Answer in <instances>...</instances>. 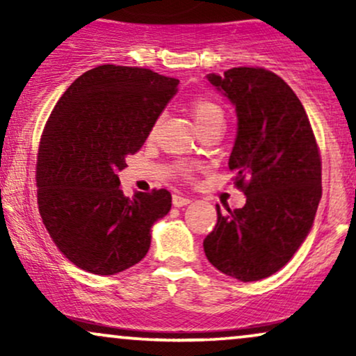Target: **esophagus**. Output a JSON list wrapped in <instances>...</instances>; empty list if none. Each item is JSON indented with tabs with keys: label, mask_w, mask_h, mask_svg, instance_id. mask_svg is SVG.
<instances>
[{
	"label": "esophagus",
	"mask_w": 356,
	"mask_h": 356,
	"mask_svg": "<svg viewBox=\"0 0 356 356\" xmlns=\"http://www.w3.org/2000/svg\"><path fill=\"white\" fill-rule=\"evenodd\" d=\"M189 202H191V199L186 197V195H182V194L172 195V204L175 207H184V206H187Z\"/></svg>",
	"instance_id": "34e87169"
}]
</instances>
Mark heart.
Wrapping results in <instances>:
<instances>
[{
	"label": "heart",
	"mask_w": 356,
	"mask_h": 356,
	"mask_svg": "<svg viewBox=\"0 0 356 356\" xmlns=\"http://www.w3.org/2000/svg\"><path fill=\"white\" fill-rule=\"evenodd\" d=\"M191 113L201 130L212 124H222L224 122V110L220 108L219 104L207 99V97H195L191 102ZM182 174L191 175L192 169L191 167H182Z\"/></svg>",
	"instance_id": "b5f03b06"
}]
</instances>
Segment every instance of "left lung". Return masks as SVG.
Wrapping results in <instances>:
<instances>
[{"instance_id": "left-lung-1", "label": "left lung", "mask_w": 356, "mask_h": 356, "mask_svg": "<svg viewBox=\"0 0 356 356\" xmlns=\"http://www.w3.org/2000/svg\"><path fill=\"white\" fill-rule=\"evenodd\" d=\"M207 79L238 113L229 169L246 204L226 214L216 207L204 252L224 275L259 281L280 271L312 229L321 199L320 147L300 99L276 73L238 67Z\"/></svg>"}]
</instances>
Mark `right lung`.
<instances>
[{
  "label": "right lung",
  "mask_w": 356,
  "mask_h": 356,
  "mask_svg": "<svg viewBox=\"0 0 356 356\" xmlns=\"http://www.w3.org/2000/svg\"><path fill=\"white\" fill-rule=\"evenodd\" d=\"M177 79L149 68L100 65L56 102L36 157L38 209L61 254L93 275L144 259L150 227L170 211L167 189L125 197L118 170L142 149Z\"/></svg>",
  "instance_id": "obj_1"
}]
</instances>
